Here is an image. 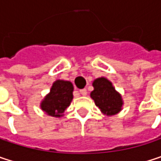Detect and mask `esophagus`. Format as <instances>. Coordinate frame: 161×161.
Returning a JSON list of instances; mask_svg holds the SVG:
<instances>
[{
    "label": "esophagus",
    "mask_w": 161,
    "mask_h": 161,
    "mask_svg": "<svg viewBox=\"0 0 161 161\" xmlns=\"http://www.w3.org/2000/svg\"><path fill=\"white\" fill-rule=\"evenodd\" d=\"M79 92H80L81 95H83V96H86V95L87 94V91H86V88L80 89V90H79Z\"/></svg>",
    "instance_id": "34e87169"
}]
</instances>
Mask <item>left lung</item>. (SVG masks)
<instances>
[{
  "instance_id": "obj_1",
  "label": "left lung",
  "mask_w": 161,
  "mask_h": 161,
  "mask_svg": "<svg viewBox=\"0 0 161 161\" xmlns=\"http://www.w3.org/2000/svg\"><path fill=\"white\" fill-rule=\"evenodd\" d=\"M93 86L94 90L90 96L102 112L111 115L121 110L123 104L121 96L115 91L110 81L101 77L93 82Z\"/></svg>"
}]
</instances>
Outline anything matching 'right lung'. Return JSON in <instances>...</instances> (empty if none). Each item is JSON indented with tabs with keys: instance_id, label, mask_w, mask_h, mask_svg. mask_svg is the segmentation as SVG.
Listing matches in <instances>:
<instances>
[{
	"instance_id": "right-lung-1",
	"label": "right lung",
	"mask_w": 161,
	"mask_h": 161,
	"mask_svg": "<svg viewBox=\"0 0 161 161\" xmlns=\"http://www.w3.org/2000/svg\"><path fill=\"white\" fill-rule=\"evenodd\" d=\"M73 90L71 82L57 80L53 84L50 93L42 102V110L52 116H61L73 100Z\"/></svg>"
}]
</instances>
